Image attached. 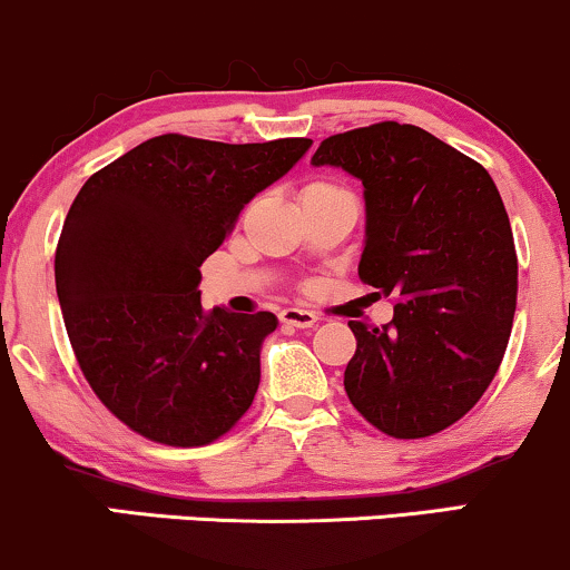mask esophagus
Instances as JSON below:
<instances>
[{
  "label": "esophagus",
  "mask_w": 570,
  "mask_h": 570,
  "mask_svg": "<svg viewBox=\"0 0 570 570\" xmlns=\"http://www.w3.org/2000/svg\"><path fill=\"white\" fill-rule=\"evenodd\" d=\"M279 320H283L285 325H293V327H312L314 323H317V314L309 309H296V306H287V309L279 312Z\"/></svg>",
  "instance_id": "1"
}]
</instances>
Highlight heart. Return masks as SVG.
<instances>
[{
	"label": "heart",
	"instance_id": "1",
	"mask_svg": "<svg viewBox=\"0 0 570 570\" xmlns=\"http://www.w3.org/2000/svg\"><path fill=\"white\" fill-rule=\"evenodd\" d=\"M312 186H331V184H312ZM306 189H309V186H306Z\"/></svg>",
	"mask_w": 570,
	"mask_h": 570
}]
</instances>
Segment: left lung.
<instances>
[{"label":"left lung","mask_w":570,"mask_h":570,"mask_svg":"<svg viewBox=\"0 0 570 570\" xmlns=\"http://www.w3.org/2000/svg\"><path fill=\"white\" fill-rule=\"evenodd\" d=\"M312 165L363 180L360 279L394 301L392 323H350L352 405L397 440L448 430L491 386L518 306V253L497 184L466 154L400 122L325 138Z\"/></svg>","instance_id":"8db88e82"}]
</instances>
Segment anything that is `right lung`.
Here are the masks:
<instances>
[{
  "label": "right lung",
  "mask_w": 570,
  "mask_h": 570,
  "mask_svg": "<svg viewBox=\"0 0 570 570\" xmlns=\"http://www.w3.org/2000/svg\"><path fill=\"white\" fill-rule=\"evenodd\" d=\"M309 146L167 132L79 189L56 247V291L79 371L127 430L199 448L253 405L277 317L203 309L199 266Z\"/></svg>",
  "instance_id": "add662e5"
}]
</instances>
